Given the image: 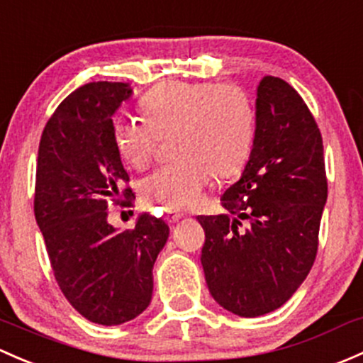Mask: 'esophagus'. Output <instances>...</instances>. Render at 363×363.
Segmentation results:
<instances>
[{"label":"esophagus","instance_id":"1","mask_svg":"<svg viewBox=\"0 0 363 363\" xmlns=\"http://www.w3.org/2000/svg\"><path fill=\"white\" fill-rule=\"evenodd\" d=\"M179 219H182V213H179V212H175V211H167V213H165V220H167V223L175 224Z\"/></svg>","mask_w":363,"mask_h":363}]
</instances>
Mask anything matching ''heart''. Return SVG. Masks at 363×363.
Instances as JSON below:
<instances>
[{
	"label": "heart",
	"mask_w": 363,
	"mask_h": 363,
	"mask_svg": "<svg viewBox=\"0 0 363 363\" xmlns=\"http://www.w3.org/2000/svg\"><path fill=\"white\" fill-rule=\"evenodd\" d=\"M139 118L114 123L121 158L144 169L158 137L174 135L177 162L156 169L140 184L143 198L167 211L196 207L213 174L231 177L243 169L254 144L255 116L245 91L235 85L165 82L140 101Z\"/></svg>",
	"instance_id": "1"
}]
</instances>
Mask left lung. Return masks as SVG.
Here are the masks:
<instances>
[{
  "mask_svg": "<svg viewBox=\"0 0 363 363\" xmlns=\"http://www.w3.org/2000/svg\"><path fill=\"white\" fill-rule=\"evenodd\" d=\"M220 201L228 213L196 217L205 230L208 291L224 310L245 318L278 310L315 262L327 201L322 135L284 79L259 82L249 162ZM242 220H250L247 230H239Z\"/></svg>",
  "mask_w": 363,
  "mask_h": 363,
  "instance_id": "left-lung-1",
  "label": "left lung"
}]
</instances>
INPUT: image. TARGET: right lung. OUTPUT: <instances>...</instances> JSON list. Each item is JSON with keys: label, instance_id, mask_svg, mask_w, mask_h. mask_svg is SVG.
Returning <instances> with one entry per match:
<instances>
[{"label": "right lung", "instance_id": "1", "mask_svg": "<svg viewBox=\"0 0 363 363\" xmlns=\"http://www.w3.org/2000/svg\"><path fill=\"white\" fill-rule=\"evenodd\" d=\"M132 95L127 83L97 82L67 95L45 127L36 163L34 216L60 291L79 315L120 325L146 310L152 266L169 240L163 219L109 224L111 203L130 205L128 174L113 116Z\"/></svg>", "mask_w": 363, "mask_h": 363}]
</instances>
